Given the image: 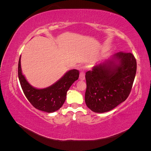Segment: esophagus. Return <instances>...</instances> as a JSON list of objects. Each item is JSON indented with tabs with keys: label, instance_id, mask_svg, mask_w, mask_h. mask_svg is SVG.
<instances>
[{
	"label": "esophagus",
	"instance_id": "obj_1",
	"mask_svg": "<svg viewBox=\"0 0 151 151\" xmlns=\"http://www.w3.org/2000/svg\"><path fill=\"white\" fill-rule=\"evenodd\" d=\"M79 79L81 81H84L85 79V73L84 72H81L80 73Z\"/></svg>",
	"mask_w": 151,
	"mask_h": 151
}]
</instances>
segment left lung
Masks as SVG:
<instances>
[{"label":"left lung","mask_w":151,"mask_h":151,"mask_svg":"<svg viewBox=\"0 0 151 151\" xmlns=\"http://www.w3.org/2000/svg\"><path fill=\"white\" fill-rule=\"evenodd\" d=\"M137 71L133 54L122 52L94 65L86 73V104L91 111L102 113L125 101Z\"/></svg>","instance_id":"8db88e82"}]
</instances>
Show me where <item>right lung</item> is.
<instances>
[{
  "label": "right lung",
  "mask_w": 151,
  "mask_h": 151,
  "mask_svg": "<svg viewBox=\"0 0 151 151\" xmlns=\"http://www.w3.org/2000/svg\"><path fill=\"white\" fill-rule=\"evenodd\" d=\"M21 57L18 63V77L26 98L35 108L39 110L47 113L57 111L64 103L68 89L79 79V70L76 69L68 70L52 86L46 88L38 89L32 86L22 74Z\"/></svg>",
  "instance_id": "1"
}]
</instances>
